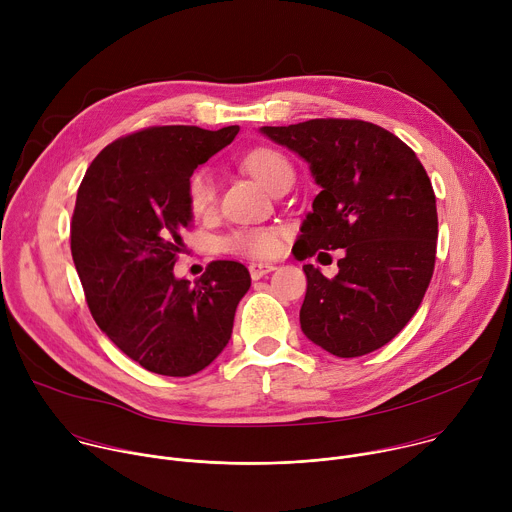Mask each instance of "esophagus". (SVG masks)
I'll return each instance as SVG.
<instances>
[{
  "label": "esophagus",
  "mask_w": 512,
  "mask_h": 512,
  "mask_svg": "<svg viewBox=\"0 0 512 512\" xmlns=\"http://www.w3.org/2000/svg\"><path fill=\"white\" fill-rule=\"evenodd\" d=\"M273 269H275L273 263H251V265H249V273H251L253 279H261L263 275L271 273Z\"/></svg>",
  "instance_id": "1"
}]
</instances>
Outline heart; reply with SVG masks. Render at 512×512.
<instances>
[{
	"mask_svg": "<svg viewBox=\"0 0 512 512\" xmlns=\"http://www.w3.org/2000/svg\"><path fill=\"white\" fill-rule=\"evenodd\" d=\"M245 168L249 174L259 180L261 186L271 190L285 174H294L291 164L279 152L271 148L253 150L245 158ZM186 198L188 206L194 214H204L214 206L216 200V186L208 170L200 168L194 170L186 180ZM281 235L273 227H259V229H245L233 233L225 247L233 253H241L247 257H271L279 251Z\"/></svg>",
	"mask_w": 512,
	"mask_h": 512,
	"instance_id": "obj_1",
	"label": "heart"
}]
</instances>
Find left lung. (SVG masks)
Listing matches in <instances>:
<instances>
[{"label": "left lung", "mask_w": 512, "mask_h": 512, "mask_svg": "<svg viewBox=\"0 0 512 512\" xmlns=\"http://www.w3.org/2000/svg\"><path fill=\"white\" fill-rule=\"evenodd\" d=\"M259 131L298 154L320 186L296 257L344 249L332 279L304 265L302 332L340 358L385 346L417 312L435 265V194L421 162L397 135L358 119Z\"/></svg>", "instance_id": "1"}]
</instances>
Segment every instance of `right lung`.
Instances as JSON below:
<instances>
[{"instance_id": "add662e5", "label": "right lung", "mask_w": 512, "mask_h": 512, "mask_svg": "<svg viewBox=\"0 0 512 512\" xmlns=\"http://www.w3.org/2000/svg\"><path fill=\"white\" fill-rule=\"evenodd\" d=\"M237 133L141 129L109 143L77 192L70 251L89 310L119 350L164 377L196 375L225 350L251 287L237 261H212L194 283L174 275L192 223L186 180Z\"/></svg>"}]
</instances>
